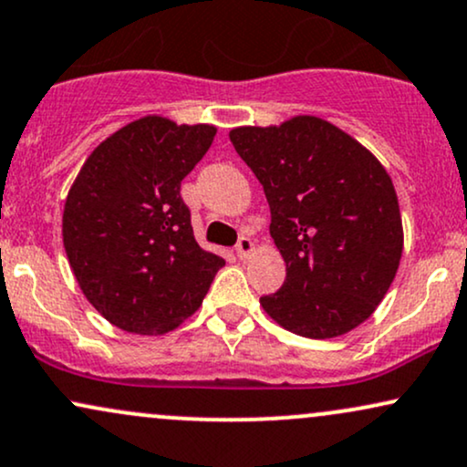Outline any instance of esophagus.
<instances>
[{
	"label": "esophagus",
	"instance_id": "esophagus-1",
	"mask_svg": "<svg viewBox=\"0 0 467 467\" xmlns=\"http://www.w3.org/2000/svg\"><path fill=\"white\" fill-rule=\"evenodd\" d=\"M252 252H254V241L250 237H239L237 241V256L239 258H248Z\"/></svg>",
	"mask_w": 467,
	"mask_h": 467
}]
</instances>
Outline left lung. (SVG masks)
Returning a JSON list of instances; mask_svg holds the SVG:
<instances>
[{"instance_id":"left-lung-1","label":"left lung","mask_w":467,"mask_h":467,"mask_svg":"<svg viewBox=\"0 0 467 467\" xmlns=\"http://www.w3.org/2000/svg\"><path fill=\"white\" fill-rule=\"evenodd\" d=\"M230 141L263 184L287 278L261 306L291 333L330 339L363 324L394 283L402 219L389 173L357 139L311 115L241 126Z\"/></svg>"}]
</instances>
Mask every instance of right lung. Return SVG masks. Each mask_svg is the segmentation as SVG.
I'll return each mask as SVG.
<instances>
[{
    "label": "right lung",
    "mask_w": 467,
    "mask_h": 467,
    "mask_svg": "<svg viewBox=\"0 0 467 467\" xmlns=\"http://www.w3.org/2000/svg\"><path fill=\"white\" fill-rule=\"evenodd\" d=\"M217 128L148 115L91 151L71 184L63 244L87 300L117 328L170 333L198 311L222 256L202 250L180 182Z\"/></svg>",
    "instance_id": "1"
}]
</instances>
